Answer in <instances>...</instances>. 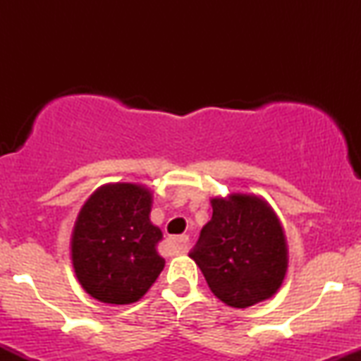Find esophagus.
Here are the masks:
<instances>
[{"instance_id": "1", "label": "esophagus", "mask_w": 361, "mask_h": 361, "mask_svg": "<svg viewBox=\"0 0 361 361\" xmlns=\"http://www.w3.org/2000/svg\"><path fill=\"white\" fill-rule=\"evenodd\" d=\"M169 243H171L176 252H185L186 246H188V235H175V238L169 239Z\"/></svg>"}]
</instances>
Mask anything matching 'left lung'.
Segmentation results:
<instances>
[{
  "label": "left lung",
  "instance_id": "left-lung-1",
  "mask_svg": "<svg viewBox=\"0 0 361 361\" xmlns=\"http://www.w3.org/2000/svg\"><path fill=\"white\" fill-rule=\"evenodd\" d=\"M212 219L190 258L224 304L246 309L279 292L288 268V247L279 215L252 193L215 197Z\"/></svg>",
  "mask_w": 361,
  "mask_h": 361
}]
</instances>
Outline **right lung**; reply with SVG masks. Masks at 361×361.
<instances>
[{
    "label": "right lung",
    "instance_id": "obj_1",
    "mask_svg": "<svg viewBox=\"0 0 361 361\" xmlns=\"http://www.w3.org/2000/svg\"><path fill=\"white\" fill-rule=\"evenodd\" d=\"M152 193L144 185L109 183L81 207L71 234L76 279L103 304H132L146 295L164 268L163 233L151 222Z\"/></svg>",
    "mask_w": 361,
    "mask_h": 361
}]
</instances>
